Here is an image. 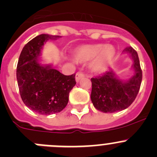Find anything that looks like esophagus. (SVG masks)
Wrapping results in <instances>:
<instances>
[{
    "label": "esophagus",
    "mask_w": 157,
    "mask_h": 157,
    "mask_svg": "<svg viewBox=\"0 0 157 157\" xmlns=\"http://www.w3.org/2000/svg\"><path fill=\"white\" fill-rule=\"evenodd\" d=\"M84 77V74L83 73H82V72H77V74H76V81L78 82L80 81V80H81L83 77Z\"/></svg>",
    "instance_id": "esophagus-1"
}]
</instances>
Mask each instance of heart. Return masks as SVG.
I'll use <instances>...</instances> for the list:
<instances>
[{
	"label": "heart",
	"mask_w": 157,
	"mask_h": 157,
	"mask_svg": "<svg viewBox=\"0 0 157 157\" xmlns=\"http://www.w3.org/2000/svg\"><path fill=\"white\" fill-rule=\"evenodd\" d=\"M115 47L112 45L93 44L80 45L74 50V56L78 62L83 63L93 59L90 68L94 72L101 73L104 71L115 58Z\"/></svg>",
	"instance_id": "heart-1"
}]
</instances>
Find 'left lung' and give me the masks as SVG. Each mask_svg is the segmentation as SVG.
<instances>
[{"label":"left lung","instance_id":"obj_1","mask_svg":"<svg viewBox=\"0 0 157 157\" xmlns=\"http://www.w3.org/2000/svg\"><path fill=\"white\" fill-rule=\"evenodd\" d=\"M123 52L132 59V77L128 80H121L111 69L102 75L91 78V101L96 109L105 113H113L127 108L134 101L140 90L143 74L138 54L131 46L125 48Z\"/></svg>","mask_w":157,"mask_h":157}]
</instances>
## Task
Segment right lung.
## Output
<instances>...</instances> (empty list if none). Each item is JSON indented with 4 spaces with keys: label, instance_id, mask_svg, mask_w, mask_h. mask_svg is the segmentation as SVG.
I'll list each match as a JSON object with an SVG mask.
<instances>
[{
    "label": "right lung",
    "instance_id": "obj_1",
    "mask_svg": "<svg viewBox=\"0 0 157 157\" xmlns=\"http://www.w3.org/2000/svg\"><path fill=\"white\" fill-rule=\"evenodd\" d=\"M59 36L42 34L29 41L21 50L17 65V85L25 105L40 115L60 112L75 86V74L66 76L52 65L40 63L41 51L49 39Z\"/></svg>",
    "mask_w": 157,
    "mask_h": 157
}]
</instances>
